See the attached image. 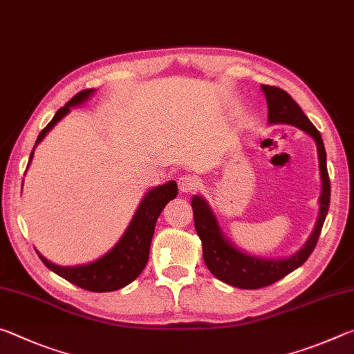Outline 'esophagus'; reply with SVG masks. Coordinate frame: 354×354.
<instances>
[{"instance_id": "1", "label": "esophagus", "mask_w": 354, "mask_h": 354, "mask_svg": "<svg viewBox=\"0 0 354 354\" xmlns=\"http://www.w3.org/2000/svg\"><path fill=\"white\" fill-rule=\"evenodd\" d=\"M178 185L179 190L184 192V194H189V192H194L200 187V179L195 175H183L178 178Z\"/></svg>"}]
</instances>
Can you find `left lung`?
I'll return each instance as SVG.
<instances>
[{"instance_id":"left-lung-1","label":"left lung","mask_w":354,"mask_h":354,"mask_svg":"<svg viewBox=\"0 0 354 354\" xmlns=\"http://www.w3.org/2000/svg\"><path fill=\"white\" fill-rule=\"evenodd\" d=\"M262 91L266 92L267 98L268 122L293 124V127L306 131L317 142L323 183L320 215L313 236L309 237L308 243L301 250L290 257H286V259L266 261L261 259V257L243 254L232 247L230 242L225 241L206 201L201 196L195 195L194 200H192V209H194L196 234L200 236L203 243V259H205L209 272L215 278H218L226 284L239 287V289H261V287L270 286L281 278H284L286 274L297 270L299 266H303L308 261V257L313 254L315 245L319 242L322 227L329 209V198H331V183H329L326 169V151L320 133L310 123V120L304 115V112L295 103V100L283 88L274 86H262Z\"/></svg>"}]
</instances>
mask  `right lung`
<instances>
[{
	"instance_id": "right-lung-1",
	"label": "right lung",
	"mask_w": 354,
	"mask_h": 354,
	"mask_svg": "<svg viewBox=\"0 0 354 354\" xmlns=\"http://www.w3.org/2000/svg\"><path fill=\"white\" fill-rule=\"evenodd\" d=\"M92 92V88L81 91L80 93H76L67 104L61 107V109L56 112V115L53 117L51 122L40 131L34 148L37 147V143H40V140L46 136L48 131L55 127L59 120L67 115L71 106L82 103ZM32 153L29 156V162H31L32 159ZM176 195L178 184L175 181H170L149 190L145 198L140 203L139 209H137V212L133 221H131V225L128 226L127 232H124L122 239H120V242L109 251V253L100 257L98 261L87 263V266L59 267L55 266V263H51L50 261H46L41 254H37L41 262H44L50 270L57 273L59 277H62L64 279L70 281L71 284L81 287L84 290L112 292L122 289V287L133 283V281L143 272V268H145L149 256V245H151V239L154 234L156 221H158L159 215L162 212L167 203L175 198Z\"/></svg>"
}]
</instances>
